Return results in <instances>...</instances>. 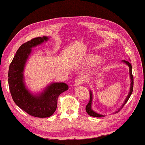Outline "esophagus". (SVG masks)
I'll return each mask as SVG.
<instances>
[{
  "label": "esophagus",
  "instance_id": "34e87169",
  "mask_svg": "<svg viewBox=\"0 0 145 145\" xmlns=\"http://www.w3.org/2000/svg\"><path fill=\"white\" fill-rule=\"evenodd\" d=\"M84 82H85L84 78H83V77H78V78H77V79L75 80L74 84H75V86H79L80 84H83V83H84Z\"/></svg>",
  "mask_w": 145,
  "mask_h": 145
}]
</instances>
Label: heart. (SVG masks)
Returning <instances> with one entry per match:
<instances>
[{"mask_svg": "<svg viewBox=\"0 0 145 145\" xmlns=\"http://www.w3.org/2000/svg\"><path fill=\"white\" fill-rule=\"evenodd\" d=\"M91 59V60H93V59Z\"/></svg>", "mask_w": 145, "mask_h": 145, "instance_id": "obj_1", "label": "heart"}]
</instances>
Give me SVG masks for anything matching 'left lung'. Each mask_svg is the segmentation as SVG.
<instances>
[{
    "mask_svg": "<svg viewBox=\"0 0 145 145\" xmlns=\"http://www.w3.org/2000/svg\"><path fill=\"white\" fill-rule=\"evenodd\" d=\"M123 62L125 63H126L127 65L129 67V71H130V77H131V89H130V92L129 93L128 96H127V99L125 100V101L124 104H123L122 107L120 108V109L118 110V111L116 112V113L117 112H118L121 109V108H123V107L124 106L125 104H126L128 101L129 98L131 97V95H132V91H133V87H134V77H133V75H132V65L131 64L129 63V61H123ZM89 95H90V99H89V101L88 102V104L86 105V111L87 113L89 115L91 116H93V117H98V118H100V117H102V116H103V115L101 114H97V112H95L93 111L91 109V102H92V93L91 91H90L89 93Z\"/></svg>",
    "mask_w": 145,
    "mask_h": 145,
    "instance_id": "8db88e82",
    "label": "left lung"
}]
</instances>
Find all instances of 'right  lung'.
<instances>
[{
    "label": "right lung",
    "instance_id": "right-lung-1",
    "mask_svg": "<svg viewBox=\"0 0 145 145\" xmlns=\"http://www.w3.org/2000/svg\"><path fill=\"white\" fill-rule=\"evenodd\" d=\"M48 40L46 36L34 38L22 44L18 49L9 65L8 84L14 103L32 116L47 118L54 113L57 99L61 93L68 90L65 83H53L38 97L28 91L24 83V65L31 52V48Z\"/></svg>",
    "mask_w": 145,
    "mask_h": 145
}]
</instances>
